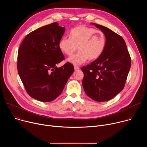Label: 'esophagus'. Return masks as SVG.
Here are the masks:
<instances>
[{
  "mask_svg": "<svg viewBox=\"0 0 147 147\" xmlns=\"http://www.w3.org/2000/svg\"><path fill=\"white\" fill-rule=\"evenodd\" d=\"M74 70H80V67H78V66H74Z\"/></svg>",
  "mask_w": 147,
  "mask_h": 147,
  "instance_id": "34e87169",
  "label": "esophagus"
}]
</instances>
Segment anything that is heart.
Wrapping results in <instances>:
<instances>
[{
    "mask_svg": "<svg viewBox=\"0 0 147 147\" xmlns=\"http://www.w3.org/2000/svg\"><path fill=\"white\" fill-rule=\"evenodd\" d=\"M79 51L68 59L76 65H81L90 58L94 60L103 52L106 47L105 34L95 28L84 26L76 27L70 31V37L63 36L59 42L61 51L71 56L77 49Z\"/></svg>",
    "mask_w": 147,
    "mask_h": 147,
    "instance_id": "obj_1",
    "label": "heart"
}]
</instances>
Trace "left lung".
Instances as JSON below:
<instances>
[{"instance_id":"left-lung-1","label":"left lung","mask_w":147,"mask_h":147,"mask_svg":"<svg viewBox=\"0 0 147 147\" xmlns=\"http://www.w3.org/2000/svg\"><path fill=\"white\" fill-rule=\"evenodd\" d=\"M105 36L102 54L82 67V87L87 96L98 102L109 100L124 87L131 67V58L123 38L108 28L91 23Z\"/></svg>"}]
</instances>
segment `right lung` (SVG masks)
Here are the masks:
<instances>
[{
    "label": "right lung",
    "mask_w": 147,
    "mask_h": 147,
    "mask_svg": "<svg viewBox=\"0 0 147 147\" xmlns=\"http://www.w3.org/2000/svg\"><path fill=\"white\" fill-rule=\"evenodd\" d=\"M65 31L53 23L29 33L19 47V76L28 95L39 101L51 102L58 97L74 71L69 62L56 67L65 59L59 47Z\"/></svg>",
    "instance_id": "obj_1"
}]
</instances>
